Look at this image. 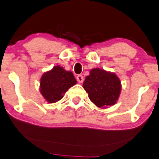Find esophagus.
<instances>
[{
    "label": "esophagus",
    "instance_id": "obj_1",
    "mask_svg": "<svg viewBox=\"0 0 159 159\" xmlns=\"http://www.w3.org/2000/svg\"><path fill=\"white\" fill-rule=\"evenodd\" d=\"M76 80H77V81L79 82L80 83H82L83 82V80H84V78H83V76H82V75H78V76H76Z\"/></svg>",
    "mask_w": 159,
    "mask_h": 159
}]
</instances>
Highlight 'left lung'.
Instances as JSON below:
<instances>
[{
    "mask_svg": "<svg viewBox=\"0 0 159 159\" xmlns=\"http://www.w3.org/2000/svg\"><path fill=\"white\" fill-rule=\"evenodd\" d=\"M83 88L90 100L98 107L114 105L120 96V81L113 73L94 68L86 76Z\"/></svg>",
    "mask_w": 159,
    "mask_h": 159,
    "instance_id": "1",
    "label": "left lung"
}]
</instances>
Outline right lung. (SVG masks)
I'll use <instances>...</instances> for the list:
<instances>
[{
	"instance_id": "right-lung-1",
	"label": "right lung",
	"mask_w": 159,
	"mask_h": 159,
	"mask_svg": "<svg viewBox=\"0 0 159 159\" xmlns=\"http://www.w3.org/2000/svg\"><path fill=\"white\" fill-rule=\"evenodd\" d=\"M76 83L70 71L62 66H55L42 75L40 80V92L49 103H54L63 98L64 94Z\"/></svg>"
}]
</instances>
